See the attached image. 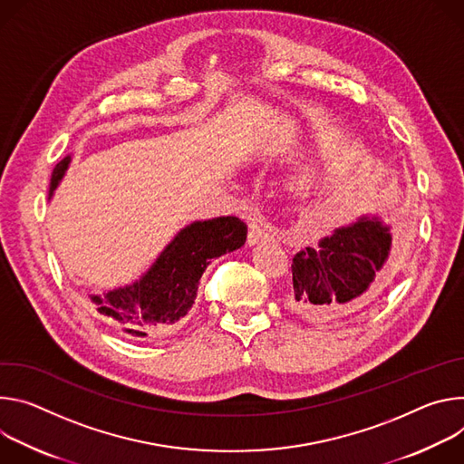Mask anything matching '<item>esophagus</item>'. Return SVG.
Here are the masks:
<instances>
[{
	"label": "esophagus",
	"mask_w": 464,
	"mask_h": 464,
	"mask_svg": "<svg viewBox=\"0 0 464 464\" xmlns=\"http://www.w3.org/2000/svg\"><path fill=\"white\" fill-rule=\"evenodd\" d=\"M275 234L271 230L269 225L258 221V219H252L248 223V243L254 245V243H260V241H266V239H271Z\"/></svg>",
	"instance_id": "esophagus-1"
}]
</instances>
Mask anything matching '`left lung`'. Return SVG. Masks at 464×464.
<instances>
[{
    "label": "left lung",
    "mask_w": 464,
    "mask_h": 464,
    "mask_svg": "<svg viewBox=\"0 0 464 464\" xmlns=\"http://www.w3.org/2000/svg\"><path fill=\"white\" fill-rule=\"evenodd\" d=\"M391 234L376 218L337 228L293 258L287 304L312 323L348 319L371 304L389 275Z\"/></svg>",
    "instance_id": "8db88e82"
}]
</instances>
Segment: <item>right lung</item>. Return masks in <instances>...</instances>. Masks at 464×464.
Wrapping results in <instances>:
<instances>
[{
  "instance_id": "obj_1",
  "label": "right lung",
  "mask_w": 464,
  "mask_h": 464,
  "mask_svg": "<svg viewBox=\"0 0 464 464\" xmlns=\"http://www.w3.org/2000/svg\"><path fill=\"white\" fill-rule=\"evenodd\" d=\"M70 157L51 177V191L63 179ZM246 225L234 218L197 221L166 246L147 275L123 289L93 296L97 312L125 339L143 341L179 326L197 296L198 280L210 260L245 245Z\"/></svg>"
}]
</instances>
